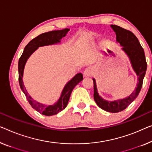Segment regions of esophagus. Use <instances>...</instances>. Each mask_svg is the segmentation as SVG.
I'll list each match as a JSON object with an SVG mask.
<instances>
[{
  "mask_svg": "<svg viewBox=\"0 0 152 152\" xmlns=\"http://www.w3.org/2000/svg\"><path fill=\"white\" fill-rule=\"evenodd\" d=\"M94 74V69L91 67H87L83 72L84 77H91Z\"/></svg>",
  "mask_w": 152,
  "mask_h": 152,
  "instance_id": "1",
  "label": "esophagus"
}]
</instances>
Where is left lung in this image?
Instances as JSON below:
<instances>
[{
  "label": "left lung",
  "instance_id": "8db88e82",
  "mask_svg": "<svg viewBox=\"0 0 152 152\" xmlns=\"http://www.w3.org/2000/svg\"><path fill=\"white\" fill-rule=\"evenodd\" d=\"M112 29L116 34V41L122 46L121 50L128 56L133 70L138 77L137 87L130 96L123 99L113 101H107L99 96L97 89L95 78L94 81V100L102 109L110 113H118L126 109L139 95L142 87V81L147 70V63L145 56L144 50L140 44L137 37L131 31L126 30L117 25H110Z\"/></svg>",
  "mask_w": 152,
  "mask_h": 152
}]
</instances>
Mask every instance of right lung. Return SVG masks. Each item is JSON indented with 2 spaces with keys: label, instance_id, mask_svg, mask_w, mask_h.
I'll return each mask as SVG.
<instances>
[{
  "label": "right lung",
  "instance_id": "1",
  "mask_svg": "<svg viewBox=\"0 0 152 152\" xmlns=\"http://www.w3.org/2000/svg\"><path fill=\"white\" fill-rule=\"evenodd\" d=\"M69 30V28H64L63 30L53 31L41 34L37 37H35V39L31 40L26 45L24 49L23 53L20 56L19 62H18V73H19V84L20 88H21L22 91L26 96L27 100L28 101L29 104L32 106V108L37 110V112L41 113V114L46 115V116H52V115H56L63 109H65L67 105V103H68L70 96H71L74 88L80 81L83 80V74L81 73L76 74L75 76H74L65 85L61 92V94L60 98H58L57 102H56L53 104L46 105L34 100L31 98V96L28 95L26 87H24L23 80H22L24 67H25L27 60L28 59L31 54L36 50L38 49V48L60 44L61 40L63 37L66 36L67 33H68Z\"/></svg>",
  "mask_w": 152,
  "mask_h": 152
}]
</instances>
